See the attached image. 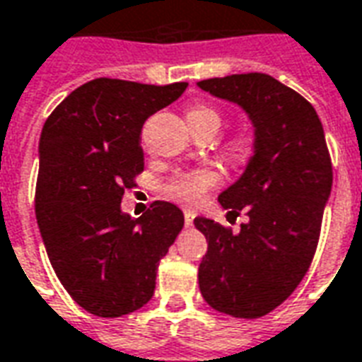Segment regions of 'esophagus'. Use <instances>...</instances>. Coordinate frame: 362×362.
<instances>
[{
	"mask_svg": "<svg viewBox=\"0 0 362 362\" xmlns=\"http://www.w3.org/2000/svg\"><path fill=\"white\" fill-rule=\"evenodd\" d=\"M194 217H196V213L194 211H189V209L184 211V223H186V227H189V225L194 223Z\"/></svg>",
	"mask_w": 362,
	"mask_h": 362,
	"instance_id": "34e87169",
	"label": "esophagus"
}]
</instances>
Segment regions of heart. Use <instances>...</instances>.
<instances>
[{"label": "heart", "mask_w": 362, "mask_h": 362, "mask_svg": "<svg viewBox=\"0 0 362 362\" xmlns=\"http://www.w3.org/2000/svg\"><path fill=\"white\" fill-rule=\"evenodd\" d=\"M189 127H209L215 135V132L221 127L223 116L217 108L209 104H199L189 108L186 114ZM254 151V137L250 132H238L225 145V153L233 163H243L250 157ZM219 184V174L211 168H194L186 173L174 174L173 178L163 184V196L170 199L174 204L184 205V207H197L204 204V199L213 188Z\"/></svg>", "instance_id": "1"}]
</instances>
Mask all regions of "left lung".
Returning a JSON list of instances; mask_svg holds the SVG:
<instances>
[{
  "label": "left lung",
  "mask_w": 362,
  "mask_h": 362,
  "mask_svg": "<svg viewBox=\"0 0 362 362\" xmlns=\"http://www.w3.org/2000/svg\"><path fill=\"white\" fill-rule=\"evenodd\" d=\"M197 85L243 106L256 127L250 163L219 196L230 217L244 213L248 223L235 235L211 219H194L207 238L199 291L217 312L259 318L287 300L316 254L334 180L326 135L314 106L272 75H227Z\"/></svg>",
  "instance_id": "obj_1"
}]
</instances>
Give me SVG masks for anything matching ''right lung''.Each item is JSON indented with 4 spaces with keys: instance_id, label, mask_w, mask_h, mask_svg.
Segmentation results:
<instances>
[{
    "instance_id": "right-lung-1",
    "label": "right lung",
    "mask_w": 362,
    "mask_h": 362,
    "mask_svg": "<svg viewBox=\"0 0 362 362\" xmlns=\"http://www.w3.org/2000/svg\"><path fill=\"white\" fill-rule=\"evenodd\" d=\"M186 87L93 79L66 96L42 127L38 228L59 283L95 316L119 318L149 303L158 262L184 227L182 211L168 202H153L139 219L119 204L145 166V119Z\"/></svg>"
}]
</instances>
